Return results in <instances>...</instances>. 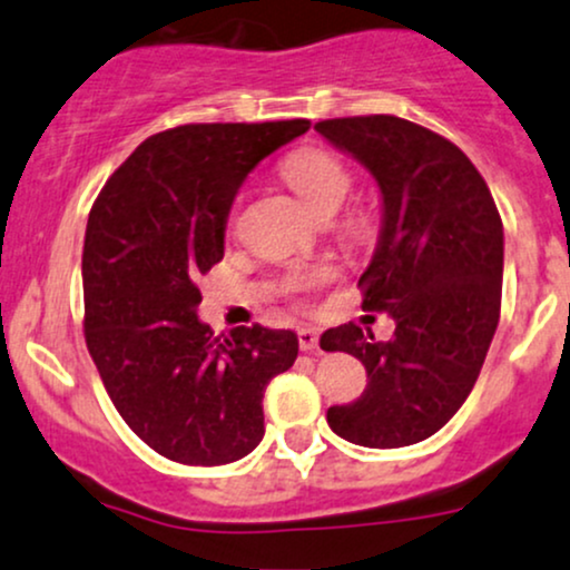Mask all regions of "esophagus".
Instances as JSON below:
<instances>
[{"label": "esophagus", "instance_id": "obj_1", "mask_svg": "<svg viewBox=\"0 0 570 570\" xmlns=\"http://www.w3.org/2000/svg\"><path fill=\"white\" fill-rule=\"evenodd\" d=\"M320 344V333L314 327H301L298 331V346L301 352H314Z\"/></svg>", "mask_w": 570, "mask_h": 570}]
</instances>
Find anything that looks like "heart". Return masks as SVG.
<instances>
[{
	"mask_svg": "<svg viewBox=\"0 0 570 570\" xmlns=\"http://www.w3.org/2000/svg\"><path fill=\"white\" fill-rule=\"evenodd\" d=\"M283 176L314 216L336 213L352 191L350 167L341 163L338 154L317 149V146H306V149L287 154L283 163ZM325 279L327 269H298L287 274L279 287L285 293H298L323 285Z\"/></svg>",
	"mask_w": 570,
	"mask_h": 570,
	"instance_id": "1",
	"label": "heart"
}]
</instances>
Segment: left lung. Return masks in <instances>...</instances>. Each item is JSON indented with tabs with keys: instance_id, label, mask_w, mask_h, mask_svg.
<instances>
[{
	"instance_id": "obj_1",
	"label": "left lung",
	"mask_w": 570,
	"mask_h": 570,
	"mask_svg": "<svg viewBox=\"0 0 570 570\" xmlns=\"http://www.w3.org/2000/svg\"><path fill=\"white\" fill-rule=\"evenodd\" d=\"M320 136L360 159L384 205L363 306L386 312L394 336L376 341L346 323L323 333L325 352H346L367 371L350 405L327 407L338 438L403 448L443 430L470 397L499 325L504 226L491 189L456 144L416 122L323 119Z\"/></svg>"
}]
</instances>
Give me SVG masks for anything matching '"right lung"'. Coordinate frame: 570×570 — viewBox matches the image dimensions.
<instances>
[{
    "mask_svg": "<svg viewBox=\"0 0 570 570\" xmlns=\"http://www.w3.org/2000/svg\"><path fill=\"white\" fill-rule=\"evenodd\" d=\"M309 119L180 125L125 159L87 218L85 341L125 424L159 456L218 466L264 438L266 384L296 363L293 331L213 336L199 277L224 258L234 194Z\"/></svg>",
    "mask_w": 570,
    "mask_h": 570,
    "instance_id": "1",
    "label": "right lung"
}]
</instances>
